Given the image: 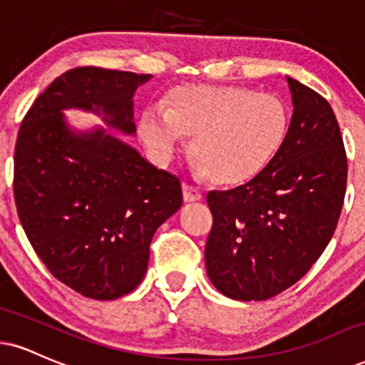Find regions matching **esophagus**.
I'll list each match as a JSON object with an SVG mask.
<instances>
[{"instance_id":"obj_1","label":"esophagus","mask_w":365,"mask_h":365,"mask_svg":"<svg viewBox=\"0 0 365 365\" xmlns=\"http://www.w3.org/2000/svg\"><path fill=\"white\" fill-rule=\"evenodd\" d=\"M202 199V192L197 187L192 185H183V200L185 202H197Z\"/></svg>"}]
</instances>
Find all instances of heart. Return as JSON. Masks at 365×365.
Instances as JSON below:
<instances>
[{
  "label": "heart",
  "instance_id": "heart-1",
  "mask_svg": "<svg viewBox=\"0 0 365 365\" xmlns=\"http://www.w3.org/2000/svg\"><path fill=\"white\" fill-rule=\"evenodd\" d=\"M291 113L282 98L241 86L183 85L139 118L144 144L170 160L183 138L190 155L216 183L240 185L269 166L287 139Z\"/></svg>",
  "mask_w": 365,
  "mask_h": 365
}]
</instances>
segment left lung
I'll list each match as a JSON object with an SVG mask.
<instances>
[{
  "label": "left lung",
  "mask_w": 365,
  "mask_h": 365,
  "mask_svg": "<svg viewBox=\"0 0 365 365\" xmlns=\"http://www.w3.org/2000/svg\"><path fill=\"white\" fill-rule=\"evenodd\" d=\"M292 98L287 139L258 177L212 190L205 270L219 292L265 301L308 274L335 232L346 156L330 103L285 76Z\"/></svg>",
  "instance_id": "8db88e82"
}]
</instances>
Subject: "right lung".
Returning a JSON list of instances; mask_svg holds the SVG:
<instances>
[{
    "mask_svg": "<svg viewBox=\"0 0 365 365\" xmlns=\"http://www.w3.org/2000/svg\"><path fill=\"white\" fill-rule=\"evenodd\" d=\"M151 78L69 69L20 125L13 192L21 226L51 274L90 299H117L140 284L153 236L182 207V183L102 125L73 129L63 112H93L134 135V93Z\"/></svg>",
    "mask_w": 365,
    "mask_h": 365,
    "instance_id": "obj_1",
    "label": "right lung"
}]
</instances>
